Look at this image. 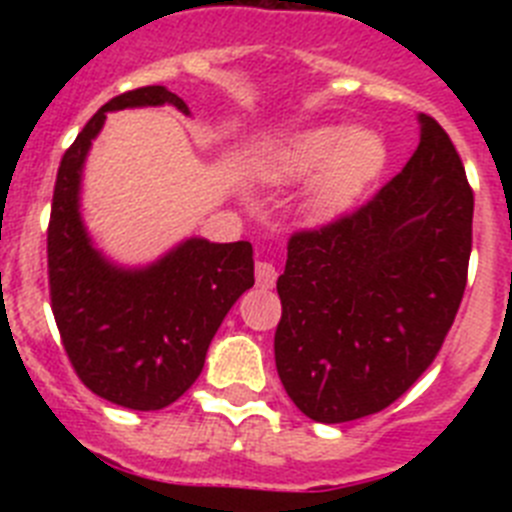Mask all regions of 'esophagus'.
Returning <instances> with one entry per match:
<instances>
[{
    "mask_svg": "<svg viewBox=\"0 0 512 512\" xmlns=\"http://www.w3.org/2000/svg\"><path fill=\"white\" fill-rule=\"evenodd\" d=\"M274 282H277V269H274V264L271 261H256V284L269 289L274 287Z\"/></svg>",
    "mask_w": 512,
    "mask_h": 512,
    "instance_id": "esophagus-1",
    "label": "esophagus"
}]
</instances>
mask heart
Returning a JSON list of instances; mask_svg holds the SVG:
<instances>
[{
    "label": "heart",
    "instance_id": "1",
    "mask_svg": "<svg viewBox=\"0 0 512 512\" xmlns=\"http://www.w3.org/2000/svg\"><path fill=\"white\" fill-rule=\"evenodd\" d=\"M387 161L384 140L369 128H312L287 138L269 153L259 174L271 184H297L312 177L305 210L312 220H330L354 205Z\"/></svg>",
    "mask_w": 512,
    "mask_h": 512
}]
</instances>
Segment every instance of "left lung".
I'll use <instances>...</instances> for the list:
<instances>
[{
  "label": "left lung",
  "instance_id": "8db88e82",
  "mask_svg": "<svg viewBox=\"0 0 512 512\" xmlns=\"http://www.w3.org/2000/svg\"><path fill=\"white\" fill-rule=\"evenodd\" d=\"M405 169L359 210L287 243L274 359L307 418L384 410L433 364L467 287L474 192L431 115Z\"/></svg>",
  "mask_w": 512,
  "mask_h": 512
}]
</instances>
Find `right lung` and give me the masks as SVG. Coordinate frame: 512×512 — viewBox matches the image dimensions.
Instances as JSON below:
<instances>
[{"mask_svg":"<svg viewBox=\"0 0 512 512\" xmlns=\"http://www.w3.org/2000/svg\"><path fill=\"white\" fill-rule=\"evenodd\" d=\"M174 104L166 87H140L99 107L63 153L48 223L51 307L76 377L130 410H161L200 377L207 348L235 300L253 287L248 241L189 238L146 269L110 264L81 223V169L107 112Z\"/></svg>","mask_w":512,"mask_h":512,"instance_id":"obj_1","label":"right lung"}]
</instances>
